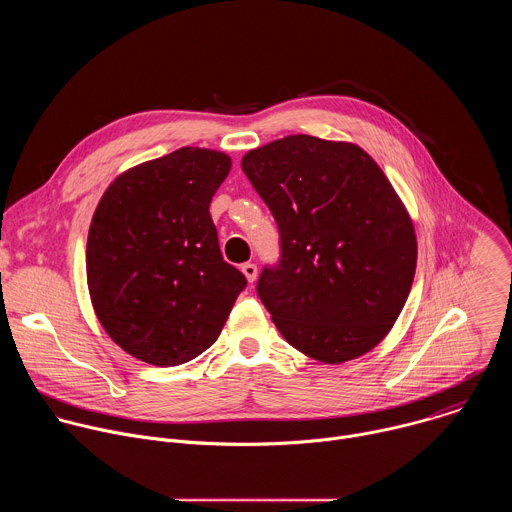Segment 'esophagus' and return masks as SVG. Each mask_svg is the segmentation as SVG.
<instances>
[{"instance_id": "esophagus-1", "label": "esophagus", "mask_w": 512, "mask_h": 512, "mask_svg": "<svg viewBox=\"0 0 512 512\" xmlns=\"http://www.w3.org/2000/svg\"><path fill=\"white\" fill-rule=\"evenodd\" d=\"M241 271L245 273V277H247L249 283H253V281L257 279V265H255V263H251V261H249V263H243V265H241Z\"/></svg>"}]
</instances>
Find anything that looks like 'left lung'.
<instances>
[{"mask_svg": "<svg viewBox=\"0 0 512 512\" xmlns=\"http://www.w3.org/2000/svg\"><path fill=\"white\" fill-rule=\"evenodd\" d=\"M241 168L271 210L279 261L257 296L300 352L338 364L375 348L415 275L411 218L375 160L354 143L287 135Z\"/></svg>", "mask_w": 512, "mask_h": 512, "instance_id": "8db88e82", "label": "left lung"}]
</instances>
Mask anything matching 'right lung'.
I'll return each instance as SVG.
<instances>
[{"instance_id":"right-lung-1","label":"right lung","mask_w":512,"mask_h":512,"mask_svg":"<svg viewBox=\"0 0 512 512\" xmlns=\"http://www.w3.org/2000/svg\"><path fill=\"white\" fill-rule=\"evenodd\" d=\"M231 158L180 148L121 174L87 239V281L107 334L131 356L176 367L221 334L245 275L223 259L208 206Z\"/></svg>"}]
</instances>
